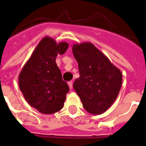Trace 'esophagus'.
Returning <instances> with one entry per match:
<instances>
[{
	"mask_svg": "<svg viewBox=\"0 0 146 146\" xmlns=\"http://www.w3.org/2000/svg\"><path fill=\"white\" fill-rule=\"evenodd\" d=\"M68 85H69V87L70 90H72V88H73V81H69L68 82Z\"/></svg>",
	"mask_w": 146,
	"mask_h": 146,
	"instance_id": "obj_1",
	"label": "esophagus"
}]
</instances>
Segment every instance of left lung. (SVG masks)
<instances>
[{"instance_id":"1","label":"left lung","mask_w":146,"mask_h":146,"mask_svg":"<svg viewBox=\"0 0 146 146\" xmlns=\"http://www.w3.org/2000/svg\"><path fill=\"white\" fill-rule=\"evenodd\" d=\"M80 77L73 88L87 112L102 114L113 104L118 95L122 73L103 52L90 42L73 45Z\"/></svg>"}]
</instances>
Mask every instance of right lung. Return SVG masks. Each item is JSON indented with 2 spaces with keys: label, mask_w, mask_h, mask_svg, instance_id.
Listing matches in <instances>:
<instances>
[{
  "label": "right lung",
  "mask_w": 146,
  "mask_h": 146,
  "mask_svg": "<svg viewBox=\"0 0 146 146\" xmlns=\"http://www.w3.org/2000/svg\"><path fill=\"white\" fill-rule=\"evenodd\" d=\"M67 42L56 43L44 36L36 45L19 74V87L26 102L44 114H52L64 106L69 88L62 80L56 57L64 54Z\"/></svg>",
  "instance_id": "1"
}]
</instances>
